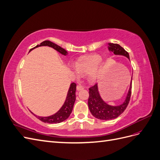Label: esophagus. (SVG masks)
I'll return each mask as SVG.
<instances>
[{"instance_id":"esophagus-1","label":"esophagus","mask_w":160,"mask_h":160,"mask_svg":"<svg viewBox=\"0 0 160 160\" xmlns=\"http://www.w3.org/2000/svg\"><path fill=\"white\" fill-rule=\"evenodd\" d=\"M84 89V88L82 85H77V91H80V90H81V89Z\"/></svg>"}]
</instances>
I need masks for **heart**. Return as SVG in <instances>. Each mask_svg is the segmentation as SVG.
Here are the masks:
<instances>
[{"instance_id":"b5f03b06","label":"heart","mask_w":160,"mask_h":160,"mask_svg":"<svg viewBox=\"0 0 160 160\" xmlns=\"http://www.w3.org/2000/svg\"><path fill=\"white\" fill-rule=\"evenodd\" d=\"M101 61V56L97 54L83 57L77 61L73 71L77 75L88 74L89 81L95 82L102 72Z\"/></svg>"}]
</instances>
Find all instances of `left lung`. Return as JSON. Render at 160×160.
Instances as JSON below:
<instances>
[{
    "instance_id": "obj_1",
    "label": "left lung",
    "mask_w": 160,
    "mask_h": 160,
    "mask_svg": "<svg viewBox=\"0 0 160 160\" xmlns=\"http://www.w3.org/2000/svg\"><path fill=\"white\" fill-rule=\"evenodd\" d=\"M108 49L109 51L113 52L114 55L124 56L130 61L129 53L119 45L109 42L108 43ZM132 77L133 74L126 98L123 102L119 105H109L101 98L98 89V84H95L89 88L88 106L90 112L95 118L100 120H111L117 118L123 112L130 100L131 93H132Z\"/></svg>"
}]
</instances>
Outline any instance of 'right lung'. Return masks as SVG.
<instances>
[{
	"mask_svg": "<svg viewBox=\"0 0 160 160\" xmlns=\"http://www.w3.org/2000/svg\"><path fill=\"white\" fill-rule=\"evenodd\" d=\"M42 46H47L52 47V49L57 51L61 55H63L66 56L68 52L67 51H65L64 49H62L60 46L56 45L55 43H53L51 41H45L40 43V45H38L36 47H35L32 49H30L29 52H31L32 49H35L38 47ZM76 84L75 83H72L70 85L69 89L67 92V98L65 101L63 105H62V107L60 108V109L57 111V113L53 114L50 116H47V117H40V116H37L35 114L32 113L38 119L41 120V122L44 123H61L63 121L66 120L67 118L69 117L71 115L72 108H73V105L76 99L75 95V91H76Z\"/></svg>",
	"mask_w": 160,
	"mask_h": 160,
	"instance_id": "right-lung-1",
	"label": "right lung"
}]
</instances>
